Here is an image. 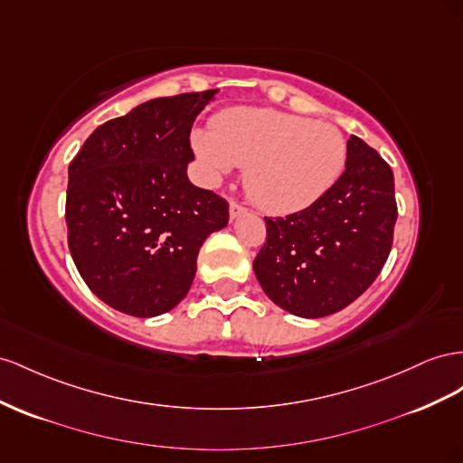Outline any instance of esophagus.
<instances>
[{"instance_id": "34e87169", "label": "esophagus", "mask_w": 463, "mask_h": 463, "mask_svg": "<svg viewBox=\"0 0 463 463\" xmlns=\"http://www.w3.org/2000/svg\"><path fill=\"white\" fill-rule=\"evenodd\" d=\"M247 212V208H243L241 204H237V203H230V218L232 220H237L240 216H243Z\"/></svg>"}]
</instances>
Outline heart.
Segmentation results:
<instances>
[{"mask_svg": "<svg viewBox=\"0 0 463 463\" xmlns=\"http://www.w3.org/2000/svg\"><path fill=\"white\" fill-rule=\"evenodd\" d=\"M206 179L216 184L245 167L249 198L270 214H294L316 204L341 177L346 138L329 122L262 107H233L191 136Z\"/></svg>", "mask_w": 463, "mask_h": 463, "instance_id": "b5f03b06", "label": "heart"}]
</instances>
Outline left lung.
I'll return each mask as SVG.
<instances>
[{"mask_svg": "<svg viewBox=\"0 0 463 463\" xmlns=\"http://www.w3.org/2000/svg\"><path fill=\"white\" fill-rule=\"evenodd\" d=\"M346 147L345 173L316 204L265 218L255 277L274 304L298 317H325L353 304L390 255L397 220L392 167L358 136Z\"/></svg>", "mask_w": 463, "mask_h": 463, "instance_id": "left-lung-1", "label": "left lung"}]
</instances>
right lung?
<instances>
[{"label": "right lung", "instance_id": "right-lung-1", "mask_svg": "<svg viewBox=\"0 0 463 463\" xmlns=\"http://www.w3.org/2000/svg\"><path fill=\"white\" fill-rule=\"evenodd\" d=\"M218 91L146 101L95 128L70 164L71 259L122 314L171 311L191 290L206 237L228 226V203L186 175L193 122Z\"/></svg>", "mask_w": 463, "mask_h": 463}]
</instances>
